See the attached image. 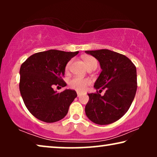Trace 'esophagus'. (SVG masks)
Returning a JSON list of instances; mask_svg holds the SVG:
<instances>
[{"instance_id":"esophagus-1","label":"esophagus","mask_w":157,"mask_h":157,"mask_svg":"<svg viewBox=\"0 0 157 157\" xmlns=\"http://www.w3.org/2000/svg\"><path fill=\"white\" fill-rule=\"evenodd\" d=\"M81 96V94L79 93V92H77V96H78V97H80Z\"/></svg>"}]
</instances>
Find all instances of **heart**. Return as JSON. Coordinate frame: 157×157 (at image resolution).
<instances>
[{"instance_id": "obj_1", "label": "heart", "mask_w": 157, "mask_h": 157, "mask_svg": "<svg viewBox=\"0 0 157 157\" xmlns=\"http://www.w3.org/2000/svg\"><path fill=\"white\" fill-rule=\"evenodd\" d=\"M83 60L84 61L86 67L88 68V69L92 67H96V66H97V61L93 56H84L83 58ZM71 63V61H68L66 63L65 67V71L66 72L69 70ZM91 81L89 78H80V77H74V78H72L69 81L68 85H69V87L71 89L76 90V91L78 92H83L87 89V87L91 84Z\"/></svg>"}]
</instances>
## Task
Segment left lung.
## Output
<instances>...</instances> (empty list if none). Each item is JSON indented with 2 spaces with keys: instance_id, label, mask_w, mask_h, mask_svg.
<instances>
[{
  "instance_id": "1",
  "label": "left lung",
  "mask_w": 157,
  "mask_h": 157,
  "mask_svg": "<svg viewBox=\"0 0 157 157\" xmlns=\"http://www.w3.org/2000/svg\"><path fill=\"white\" fill-rule=\"evenodd\" d=\"M85 53L95 57L102 69L94 84L97 92L88 94L86 114L92 122L100 125L113 123L127 112L136 95V66L124 55L108 49ZM104 89L106 92L101 96L99 93Z\"/></svg>"
}]
</instances>
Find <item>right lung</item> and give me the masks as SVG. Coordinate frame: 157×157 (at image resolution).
Here are the masks:
<instances>
[{
	"label": "right lung",
	"mask_w": 157,
	"mask_h": 157,
	"mask_svg": "<svg viewBox=\"0 0 157 157\" xmlns=\"http://www.w3.org/2000/svg\"><path fill=\"white\" fill-rule=\"evenodd\" d=\"M78 53L49 50L34 53L20 68L19 89L23 102L32 115L40 121L53 123L67 114L77 96L74 90L56 93L53 87H64L66 63Z\"/></svg>",
	"instance_id": "1"
}]
</instances>
